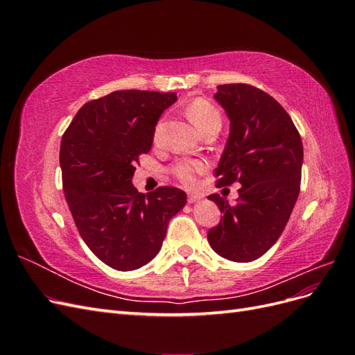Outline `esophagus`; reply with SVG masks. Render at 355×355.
I'll use <instances>...</instances> for the list:
<instances>
[{"mask_svg": "<svg viewBox=\"0 0 355 355\" xmlns=\"http://www.w3.org/2000/svg\"><path fill=\"white\" fill-rule=\"evenodd\" d=\"M201 200H202V197H201V196H197V194H189V196H188V202H189V204L198 202V201H201Z\"/></svg>", "mask_w": 355, "mask_h": 355, "instance_id": "1", "label": "esophagus"}]
</instances>
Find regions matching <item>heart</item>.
Segmentation results:
<instances>
[{"label":"heart","mask_w":355,"mask_h":355,"mask_svg":"<svg viewBox=\"0 0 355 355\" xmlns=\"http://www.w3.org/2000/svg\"><path fill=\"white\" fill-rule=\"evenodd\" d=\"M187 115L191 120V123L194 124L202 135H206L210 130H220L222 127V115L219 110L206 99L197 98L192 102H189L187 106ZM159 133H161V124L155 127V132H154L155 142L159 139ZM204 168H206V166L202 163H198V161L182 159V161H178L176 164L171 166L170 171L171 175L182 182V184L192 185L196 180V176Z\"/></svg>","instance_id":"b5f03b06"}]
</instances>
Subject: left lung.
<instances>
[{"instance_id": "8db88e82", "label": "left lung", "mask_w": 355, "mask_h": 355, "mask_svg": "<svg viewBox=\"0 0 355 355\" xmlns=\"http://www.w3.org/2000/svg\"><path fill=\"white\" fill-rule=\"evenodd\" d=\"M214 99L230 118V136L214 168L218 187L241 184L230 204L209 196L223 218L207 240L219 256L252 262L280 237L300 189L304 148L292 118L272 96L247 84L218 85Z\"/></svg>"}]
</instances>
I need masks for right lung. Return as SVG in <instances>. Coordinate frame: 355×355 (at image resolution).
<instances>
[{
    "instance_id": "1",
    "label": "right lung",
    "mask_w": 355,
    "mask_h": 355,
    "mask_svg": "<svg viewBox=\"0 0 355 355\" xmlns=\"http://www.w3.org/2000/svg\"><path fill=\"white\" fill-rule=\"evenodd\" d=\"M176 101V93L112 92L85 103L62 136V182L75 225L89 249L116 271L151 262L168 220L187 204L175 187L145 197L132 184L158 118Z\"/></svg>"
}]
</instances>
